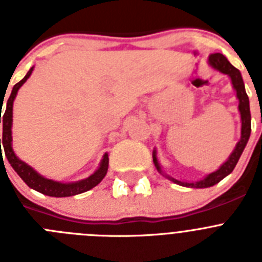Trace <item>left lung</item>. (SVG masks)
<instances>
[{
	"instance_id": "obj_1",
	"label": "left lung",
	"mask_w": 262,
	"mask_h": 262,
	"mask_svg": "<svg viewBox=\"0 0 262 262\" xmlns=\"http://www.w3.org/2000/svg\"><path fill=\"white\" fill-rule=\"evenodd\" d=\"M209 64L214 69L221 72V73L228 75L231 77L232 86L233 89L236 90V97H237V99H239V111H240V117H242V138H240V140L237 142L235 149H233L232 154L230 155L228 160H227L226 163H224L221 168L217 169V170H215V172L207 174L203 180H201V181H196V182H184V181H180V180H176V178L170 177V176L168 174H164L163 170H161V166H160L159 161H157L156 151H154L152 157H154V163L157 170H159L161 174L165 176L168 180L174 182V184L181 185V186H185V187H196V189H203V187L214 186L215 184L221 182L224 177H227V176L230 174L233 169H235L236 164H237L243 151H244L245 145H247V143H248L249 136H251V110H249V98L248 96H247V92H245L242 73H240L239 69H236L235 67H233L232 64L226 59V56L222 55V53H212V55H210Z\"/></svg>"
}]
</instances>
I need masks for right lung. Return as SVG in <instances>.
Returning a JSON list of instances; mask_svg holds the SVG:
<instances>
[{"instance_id":"1","label":"right lung","mask_w":262,"mask_h":262,"mask_svg":"<svg viewBox=\"0 0 262 262\" xmlns=\"http://www.w3.org/2000/svg\"><path fill=\"white\" fill-rule=\"evenodd\" d=\"M32 71H34V67L27 72V75L22 78V80L18 82V84L14 85L13 90H11V94L8 99V103H6V110H5V114H0V123L2 120V139H0V154L2 155L1 145L4 147L5 156L8 159L9 164L13 166V169L17 172V174L22 178L23 181L26 182V185L34 190L39 191V193L45 194V195L50 196H71L76 195V194L85 193V191L93 189L94 186L102 181L103 177L107 173L108 169V155H103V159L99 164V168L97 169L96 172L92 176H89L85 180H81V181L76 182H69V184H62V182L53 181V180H48V178L43 177V176L39 174L36 170L31 168L30 165H27L25 161H22L20 159H18L15 156L13 151V138H11V126H13V102L17 96L18 90L22 86L25 82L27 81V78L31 76ZM4 103V102H2ZM1 113V111H0ZM2 157V156H1ZM4 161V160H2Z\"/></svg>"}]
</instances>
